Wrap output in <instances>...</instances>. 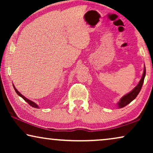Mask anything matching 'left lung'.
<instances>
[{
  "label": "left lung",
  "mask_w": 153,
  "mask_h": 153,
  "mask_svg": "<svg viewBox=\"0 0 153 153\" xmlns=\"http://www.w3.org/2000/svg\"><path fill=\"white\" fill-rule=\"evenodd\" d=\"M145 76H146V68H144L143 76H142L141 80H140L139 83V84H138L137 86L135 87V88H134V90H132V91H131L130 93H128L126 95H125L124 97H122L120 99V102H118L119 108H123V107H124V106H127V104L130 103L131 101H133V100H134L136 97H137L138 94L139 93L140 91H141L142 85H143Z\"/></svg>",
  "instance_id": "obj_1"
}]
</instances>
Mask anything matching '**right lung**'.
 <instances>
[{
    "label": "right lung",
    "instance_id": "add662e5",
    "mask_svg": "<svg viewBox=\"0 0 153 153\" xmlns=\"http://www.w3.org/2000/svg\"><path fill=\"white\" fill-rule=\"evenodd\" d=\"M13 86H14V85H13ZM14 90H15L16 93H17L18 95L20 96V97H22L23 98V99H24V100H25V101H26V102H28V104H29V105H30L31 106H33V107H35V108H38V106H37L36 104L34 103V102H32V101H30V100H28V99H27V98L25 97L24 96H23V95H22V94H21V93H19V91H17V90H16V89L15 88V87H14Z\"/></svg>",
    "mask_w": 153,
    "mask_h": 153
}]
</instances>
